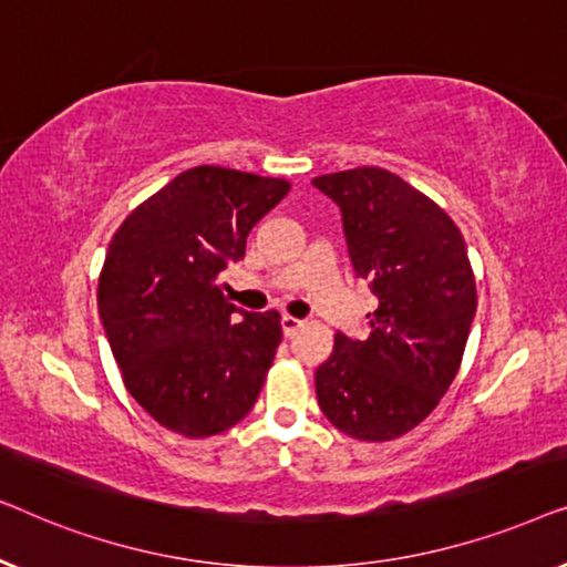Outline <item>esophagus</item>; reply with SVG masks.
<instances>
[{
    "label": "esophagus",
    "mask_w": 567,
    "mask_h": 567,
    "mask_svg": "<svg viewBox=\"0 0 567 567\" xmlns=\"http://www.w3.org/2000/svg\"><path fill=\"white\" fill-rule=\"evenodd\" d=\"M281 328H284V336H293L299 328H305V320H299V317H291V315H284Z\"/></svg>",
    "instance_id": "obj_1"
}]
</instances>
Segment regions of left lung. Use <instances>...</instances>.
I'll return each mask as SVG.
<instances>
[{"label":"left lung","mask_w":567,"mask_h":567,"mask_svg":"<svg viewBox=\"0 0 567 567\" xmlns=\"http://www.w3.org/2000/svg\"><path fill=\"white\" fill-rule=\"evenodd\" d=\"M343 214L353 270L379 307L371 336H336L317 369L324 417L359 441H392L433 413L462 367L477 286L467 245L444 208L382 167L312 181Z\"/></svg>","instance_id":"8db88e82"}]
</instances>
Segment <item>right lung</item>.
Instances as JSON below:
<instances>
[{
    "label": "right lung",
    "mask_w": 567,
    "mask_h": 567,
    "mask_svg": "<svg viewBox=\"0 0 567 567\" xmlns=\"http://www.w3.org/2000/svg\"><path fill=\"white\" fill-rule=\"evenodd\" d=\"M291 190L281 177L200 165L131 212L107 247L97 309L126 390L167 431L206 439L250 413L281 343V315L243 312L221 270Z\"/></svg>",
    "instance_id": "right-lung-1"
}]
</instances>
